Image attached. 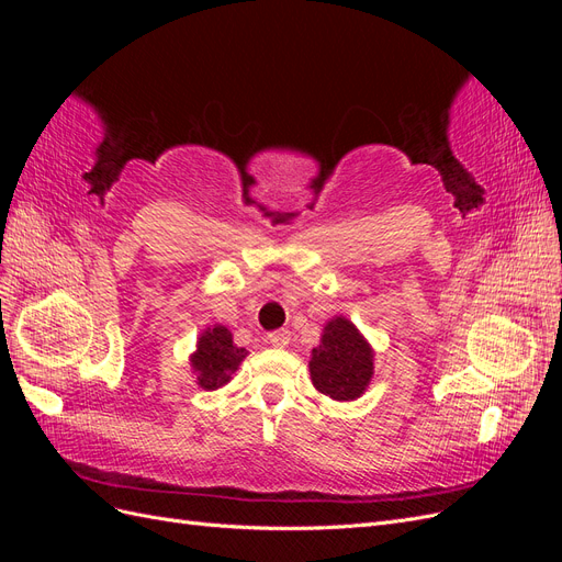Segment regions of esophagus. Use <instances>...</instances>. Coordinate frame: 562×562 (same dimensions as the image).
Instances as JSON below:
<instances>
[{"instance_id":"obj_1","label":"esophagus","mask_w":562,"mask_h":562,"mask_svg":"<svg viewBox=\"0 0 562 562\" xmlns=\"http://www.w3.org/2000/svg\"><path fill=\"white\" fill-rule=\"evenodd\" d=\"M267 342H269L271 347H288V342H291V333H288V330H274V333H269V335H267Z\"/></svg>"}]
</instances>
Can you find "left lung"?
<instances>
[{"mask_svg": "<svg viewBox=\"0 0 562 562\" xmlns=\"http://www.w3.org/2000/svg\"><path fill=\"white\" fill-rule=\"evenodd\" d=\"M310 375L318 394L339 403L356 401L375 375V349L347 316H333L312 349Z\"/></svg>", "mask_w": 562, "mask_h": 562, "instance_id": "8db88e82", "label": "left lung"}]
</instances>
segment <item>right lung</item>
Wrapping results in <instances>:
<instances>
[{
	"label": "right lung",
	"mask_w": 562,
	"mask_h": 562,
	"mask_svg": "<svg viewBox=\"0 0 562 562\" xmlns=\"http://www.w3.org/2000/svg\"><path fill=\"white\" fill-rule=\"evenodd\" d=\"M248 351L234 345V337L227 326H209L196 337V349L190 353V368L196 384L203 391L223 389L232 382V375L239 370Z\"/></svg>",
	"instance_id": "1"
}]
</instances>
